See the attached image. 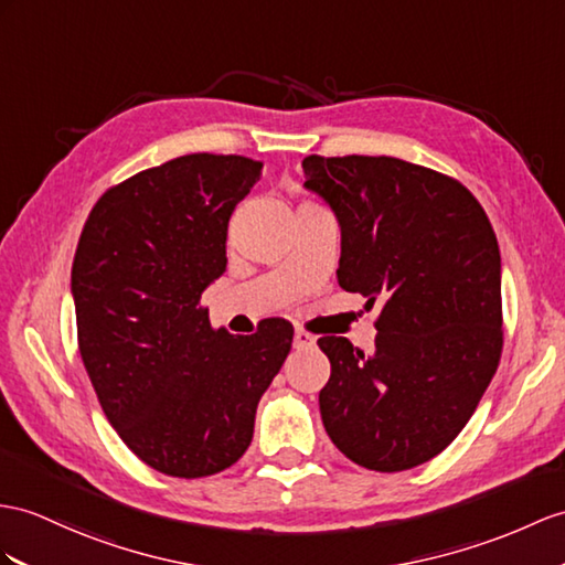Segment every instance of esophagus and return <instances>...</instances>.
Returning <instances> with one entry per match:
<instances>
[{"mask_svg": "<svg viewBox=\"0 0 565 565\" xmlns=\"http://www.w3.org/2000/svg\"><path fill=\"white\" fill-rule=\"evenodd\" d=\"M316 345V338L307 330H295V348L297 350H309Z\"/></svg>", "mask_w": 565, "mask_h": 565, "instance_id": "1", "label": "esophagus"}]
</instances>
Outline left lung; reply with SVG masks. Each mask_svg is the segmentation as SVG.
I'll return each mask as SVG.
<instances>
[{"mask_svg":"<svg viewBox=\"0 0 565 565\" xmlns=\"http://www.w3.org/2000/svg\"><path fill=\"white\" fill-rule=\"evenodd\" d=\"M305 186L340 225L342 290L381 301L374 352L326 335L321 419L376 472L436 458L470 422L501 360V254L458 179L388 156H309Z\"/></svg>","mask_w":565,"mask_h":565,"instance_id":"left-lung-1","label":"left lung"}]
</instances>
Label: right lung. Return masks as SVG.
<instances>
[{"label":"right lung","mask_w":565,"mask_h":565,"mask_svg":"<svg viewBox=\"0 0 565 565\" xmlns=\"http://www.w3.org/2000/svg\"><path fill=\"white\" fill-rule=\"evenodd\" d=\"M264 162L191 153L107 189L76 246L72 295L81 360L109 424L170 477L235 465L295 328H213L205 287L227 268V223Z\"/></svg>","instance_id":"1"}]
</instances>
